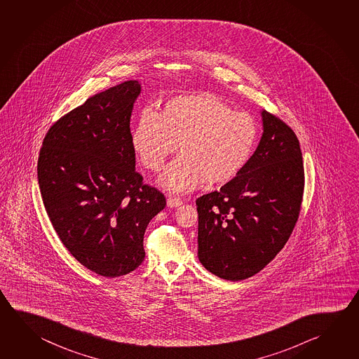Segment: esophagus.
<instances>
[{
	"mask_svg": "<svg viewBox=\"0 0 359 359\" xmlns=\"http://www.w3.org/2000/svg\"><path fill=\"white\" fill-rule=\"evenodd\" d=\"M166 203H168V207L177 208L182 205V201L180 198H177V196H169Z\"/></svg>",
	"mask_w": 359,
	"mask_h": 359,
	"instance_id": "obj_1",
	"label": "esophagus"
}]
</instances>
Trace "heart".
Masks as SVG:
<instances>
[{
  "mask_svg": "<svg viewBox=\"0 0 359 359\" xmlns=\"http://www.w3.org/2000/svg\"><path fill=\"white\" fill-rule=\"evenodd\" d=\"M259 140L257 120L209 93L180 95L165 103L160 114L146 109L131 133L140 163L152 172L164 169L160 185L169 193H187L207 182L220 187L250 164Z\"/></svg>",
  "mask_w": 359,
  "mask_h": 359,
  "instance_id": "b5f03b06",
  "label": "heart"
}]
</instances>
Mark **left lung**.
Segmentation results:
<instances>
[{
  "label": "left lung",
  "instance_id": "1",
  "mask_svg": "<svg viewBox=\"0 0 359 359\" xmlns=\"http://www.w3.org/2000/svg\"><path fill=\"white\" fill-rule=\"evenodd\" d=\"M261 116L264 133L250 164L218 191L196 199L199 261L229 281L256 275L276 257L302 207L299 140L276 116Z\"/></svg>",
  "mask_w": 359,
  "mask_h": 359
}]
</instances>
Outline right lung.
Returning a JSON list of instances; mask_svg holds the SVG:
<instances>
[{"label":"right lung","mask_w":359,"mask_h":359,"mask_svg":"<svg viewBox=\"0 0 359 359\" xmlns=\"http://www.w3.org/2000/svg\"><path fill=\"white\" fill-rule=\"evenodd\" d=\"M140 93L141 84L127 81L90 97L49 128L39 155L51 224L76 261L101 276L142 264L147 224L166 205L135 170L130 120Z\"/></svg>","instance_id":"right-lung-1"}]
</instances>
